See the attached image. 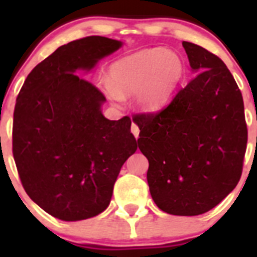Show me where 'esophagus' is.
I'll list each match as a JSON object with an SVG mask.
<instances>
[{
    "label": "esophagus",
    "mask_w": 257,
    "mask_h": 257,
    "mask_svg": "<svg viewBox=\"0 0 257 257\" xmlns=\"http://www.w3.org/2000/svg\"><path fill=\"white\" fill-rule=\"evenodd\" d=\"M131 131H132V133H133V136L136 137V138H138V137H139V126L137 125L136 123H133V124H132V128H131Z\"/></svg>",
    "instance_id": "34e87169"
}]
</instances>
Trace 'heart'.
I'll return each mask as SVG.
<instances>
[{"mask_svg": "<svg viewBox=\"0 0 257 257\" xmlns=\"http://www.w3.org/2000/svg\"><path fill=\"white\" fill-rule=\"evenodd\" d=\"M184 72V63L174 52L145 49L115 61L109 67V83L103 84L110 100L120 103L124 94L136 92V103L143 109L162 104Z\"/></svg>", "mask_w": 257, "mask_h": 257, "instance_id": "heart-1", "label": "heart"}]
</instances>
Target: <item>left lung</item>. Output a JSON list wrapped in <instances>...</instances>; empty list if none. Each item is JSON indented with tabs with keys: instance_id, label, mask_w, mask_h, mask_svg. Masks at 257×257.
Returning a JSON list of instances; mask_svg holds the SVG:
<instances>
[{
	"instance_id": "left-lung-1",
	"label": "left lung",
	"mask_w": 257,
	"mask_h": 257,
	"mask_svg": "<svg viewBox=\"0 0 257 257\" xmlns=\"http://www.w3.org/2000/svg\"><path fill=\"white\" fill-rule=\"evenodd\" d=\"M195 76L157 113L136 114L139 149L149 162L150 195L163 211H209L239 183L247 143L241 92L224 62L183 42Z\"/></svg>"
}]
</instances>
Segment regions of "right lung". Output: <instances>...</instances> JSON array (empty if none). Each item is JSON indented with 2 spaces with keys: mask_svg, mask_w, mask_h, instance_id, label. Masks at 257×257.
I'll return each instance as SVG.
<instances>
[{
  "mask_svg": "<svg viewBox=\"0 0 257 257\" xmlns=\"http://www.w3.org/2000/svg\"><path fill=\"white\" fill-rule=\"evenodd\" d=\"M120 46L102 36L61 46L18 93L12 128L18 175L27 195L57 219L77 221L104 211L121 165L138 148L131 118H105L104 94L74 74Z\"/></svg>",
  "mask_w": 257,
  "mask_h": 257,
  "instance_id": "1",
  "label": "right lung"
}]
</instances>
